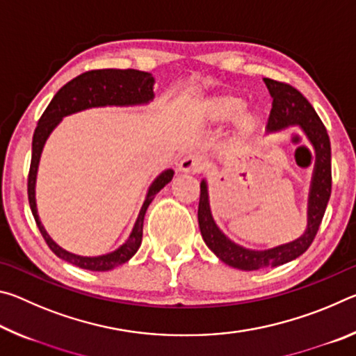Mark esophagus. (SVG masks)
Listing matches in <instances>:
<instances>
[{
    "label": "esophagus",
    "mask_w": 356,
    "mask_h": 356,
    "mask_svg": "<svg viewBox=\"0 0 356 356\" xmlns=\"http://www.w3.org/2000/svg\"><path fill=\"white\" fill-rule=\"evenodd\" d=\"M204 168H206V161H204L202 156L195 155V154L185 155L179 163V171H182V172L200 174L204 171Z\"/></svg>",
    "instance_id": "1"
}]
</instances>
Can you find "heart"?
I'll use <instances>...</instances> for the list:
<instances>
[{
    "instance_id": "b5f03b06",
    "label": "heart",
    "mask_w": 356,
    "mask_h": 356,
    "mask_svg": "<svg viewBox=\"0 0 356 356\" xmlns=\"http://www.w3.org/2000/svg\"><path fill=\"white\" fill-rule=\"evenodd\" d=\"M246 102L243 97L236 94H220L213 95L204 100L200 108V116L207 124H221L226 122L229 119L237 118V127L238 131L243 135H248L254 131L259 125V116L251 111H243Z\"/></svg>"
}]
</instances>
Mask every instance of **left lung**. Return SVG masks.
Returning a JSON list of instances; mask_svg holds the SVG:
<instances>
[{
	"label": "left lung",
	"mask_w": 356,
	"mask_h": 356,
	"mask_svg": "<svg viewBox=\"0 0 356 356\" xmlns=\"http://www.w3.org/2000/svg\"><path fill=\"white\" fill-rule=\"evenodd\" d=\"M264 81L273 97L267 130L278 131L293 127V125L301 127L316 150L314 176H312L309 193L308 227H306V232L291 243L265 251L245 250L242 246L231 242L220 231L212 218V213H210L207 185L202 180L197 220H200V229L204 242L222 262L231 265V267L246 270V272L276 267V265L291 262L303 254L311 243L314 242L331 195V146L327 129H325L321 118H318V114L309 102L306 100L305 95L289 83L276 81L272 78H264Z\"/></svg>",
	"instance_id": "obj_1"
}]
</instances>
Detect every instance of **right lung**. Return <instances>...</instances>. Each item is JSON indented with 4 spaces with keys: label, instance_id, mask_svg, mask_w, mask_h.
<instances>
[{
    "label": "right lung",
    "instance_id": "obj_1",
    "mask_svg": "<svg viewBox=\"0 0 356 356\" xmlns=\"http://www.w3.org/2000/svg\"><path fill=\"white\" fill-rule=\"evenodd\" d=\"M154 76L147 74V72L135 70V69H99V70H89L84 74L75 76L74 80L65 83L64 86L55 94L50 104L45 108L44 114H42L38 127L34 130L33 135V154H31V165H29V174H28V200L29 207H31L33 216L35 220L42 237L45 238L47 245L50 250L55 252L58 257L64 259L72 265L92 270V272H106V270H113L118 265H122L129 261V259L135 254L141 245L143 238V222L144 215L149 204L152 202L154 196L159 193L166 184H170L174 176L172 170H166L156 177L152 185L149 186L146 201H144L143 207L138 215L136 222L131 231L130 237L127 238L122 246H119L116 251L110 252L105 256L97 257H83L72 254V252L63 250L58 246L48 236L44 226L40 225L38 209H35V174H38V166L40 160L42 149L47 141L48 135L51 130L56 127L64 116L67 114L86 110V108L92 106H105V105H140L147 104L149 100L154 99Z\"/></svg>",
    "mask_w": 356,
    "mask_h": 356
}]
</instances>
